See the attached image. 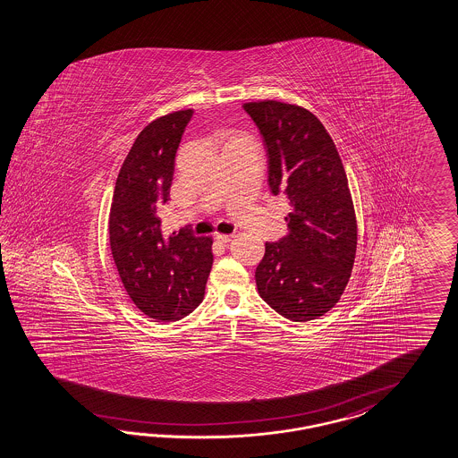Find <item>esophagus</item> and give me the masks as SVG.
<instances>
[{"label":"esophagus","instance_id":"34e87169","mask_svg":"<svg viewBox=\"0 0 458 458\" xmlns=\"http://www.w3.org/2000/svg\"><path fill=\"white\" fill-rule=\"evenodd\" d=\"M232 238H233V235H222V233H215V240H216L218 243H228V242H232Z\"/></svg>","mask_w":458,"mask_h":458}]
</instances>
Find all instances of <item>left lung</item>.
Wrapping results in <instances>:
<instances>
[{
    "instance_id": "obj_1",
    "label": "left lung",
    "mask_w": 458,
    "mask_h": 458,
    "mask_svg": "<svg viewBox=\"0 0 458 458\" xmlns=\"http://www.w3.org/2000/svg\"><path fill=\"white\" fill-rule=\"evenodd\" d=\"M243 108L267 147L270 190L292 207L288 235L265 243L255 272L259 293L292 322L315 320L336 305L355 261L357 218L344 163L309 110L275 99Z\"/></svg>"
}]
</instances>
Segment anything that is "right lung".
<instances>
[{"mask_svg": "<svg viewBox=\"0 0 458 458\" xmlns=\"http://www.w3.org/2000/svg\"><path fill=\"white\" fill-rule=\"evenodd\" d=\"M193 110L168 113L136 136L116 178L110 247L126 293L147 317L176 322L201 303L213 265L211 236L188 228L163 236L158 210L170 197L174 155Z\"/></svg>", "mask_w": 458, "mask_h": 458, "instance_id": "obj_1", "label": "right lung"}]
</instances>
